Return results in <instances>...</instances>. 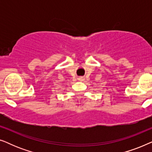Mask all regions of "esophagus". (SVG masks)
Here are the masks:
<instances>
[{
	"label": "esophagus",
	"mask_w": 152,
	"mask_h": 152,
	"mask_svg": "<svg viewBox=\"0 0 152 152\" xmlns=\"http://www.w3.org/2000/svg\"><path fill=\"white\" fill-rule=\"evenodd\" d=\"M79 80H80V81H83V78H82V77H81V78H80V79H79Z\"/></svg>",
	"instance_id": "1"
}]
</instances>
